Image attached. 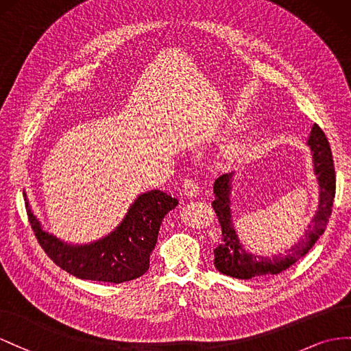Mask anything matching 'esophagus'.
Masks as SVG:
<instances>
[{
    "label": "esophagus",
    "mask_w": 351,
    "mask_h": 351,
    "mask_svg": "<svg viewBox=\"0 0 351 351\" xmlns=\"http://www.w3.org/2000/svg\"><path fill=\"white\" fill-rule=\"evenodd\" d=\"M198 191H199L198 182H195L194 179H186L182 185V194L186 198H195L198 195Z\"/></svg>",
    "instance_id": "obj_1"
}]
</instances>
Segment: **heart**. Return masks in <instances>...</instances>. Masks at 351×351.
I'll return each mask as SVG.
<instances>
[{"instance_id":"obj_1","label":"heart","mask_w":351,"mask_h":351,"mask_svg":"<svg viewBox=\"0 0 351 351\" xmlns=\"http://www.w3.org/2000/svg\"><path fill=\"white\" fill-rule=\"evenodd\" d=\"M250 154V147L244 143H231L228 144L222 148V152H220V157L225 163L228 165H232L239 162V160L245 158Z\"/></svg>"}]
</instances>
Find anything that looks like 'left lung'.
I'll return each mask as SVG.
<instances>
[{"mask_svg": "<svg viewBox=\"0 0 351 351\" xmlns=\"http://www.w3.org/2000/svg\"><path fill=\"white\" fill-rule=\"evenodd\" d=\"M307 145L313 153L315 173L319 182V207L317 212L308 225V231L304 238L295 244L287 254H279L274 258L260 257L245 253V250L239 244L235 234L231 216V182L232 173H225L219 176L215 185V199L212 207L219 219L222 228V243L215 248V267L223 275L237 279H252L263 275H276L282 270L293 266L298 258L308 253V250L315 245L319 237L325 232L329 216L332 213V204L335 198V169L331 147L328 139L316 123L310 132Z\"/></svg>", "mask_w": 351, "mask_h": 351, "instance_id": "obj_1", "label": "left lung"}]
</instances>
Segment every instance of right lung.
I'll list each match as a JSON object with an SVG mask.
<instances>
[{
	"mask_svg": "<svg viewBox=\"0 0 351 351\" xmlns=\"http://www.w3.org/2000/svg\"><path fill=\"white\" fill-rule=\"evenodd\" d=\"M178 199L163 191L141 194L110 235L85 245H70L45 232L26 199L27 219L39 245L67 274L89 281L120 284L144 275L156 247L163 217Z\"/></svg>",
	"mask_w": 351,
	"mask_h": 351,
	"instance_id": "add662e5",
	"label": "right lung"
}]
</instances>
